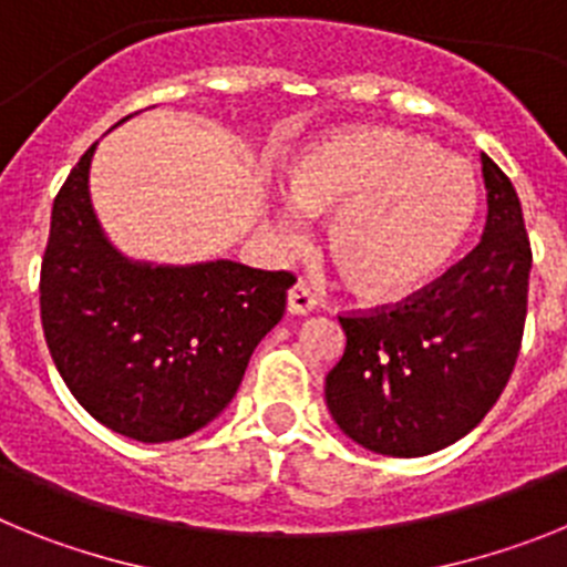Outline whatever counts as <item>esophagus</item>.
<instances>
[{"label": "esophagus", "mask_w": 567, "mask_h": 567, "mask_svg": "<svg viewBox=\"0 0 567 567\" xmlns=\"http://www.w3.org/2000/svg\"><path fill=\"white\" fill-rule=\"evenodd\" d=\"M318 307V295L312 292L309 284H295L287 295V309L292 315H309Z\"/></svg>", "instance_id": "1"}]
</instances>
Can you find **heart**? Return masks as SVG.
<instances>
[{
  "label": "heart",
  "instance_id": "heart-1",
  "mask_svg": "<svg viewBox=\"0 0 567 567\" xmlns=\"http://www.w3.org/2000/svg\"><path fill=\"white\" fill-rule=\"evenodd\" d=\"M289 193L309 213H329V247L369 298L417 292L449 264L474 218V182L449 153L383 127L334 133L289 164ZM289 238L295 207L280 209Z\"/></svg>",
  "mask_w": 567,
  "mask_h": 567
}]
</instances>
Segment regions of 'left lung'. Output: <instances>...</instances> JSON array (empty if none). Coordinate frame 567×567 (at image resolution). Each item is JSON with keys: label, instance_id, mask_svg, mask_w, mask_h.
<instances>
[{"label": "left lung", "instance_id": "1", "mask_svg": "<svg viewBox=\"0 0 567 567\" xmlns=\"http://www.w3.org/2000/svg\"><path fill=\"white\" fill-rule=\"evenodd\" d=\"M488 215L457 267L398 307L343 315V358L327 374L340 432L385 457L457 443L497 403L528 312L530 244L508 175L483 153Z\"/></svg>", "mask_w": 567, "mask_h": 567}]
</instances>
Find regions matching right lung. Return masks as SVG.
<instances>
[{
	"label": "right lung",
	"instance_id": "1",
	"mask_svg": "<svg viewBox=\"0 0 567 567\" xmlns=\"http://www.w3.org/2000/svg\"><path fill=\"white\" fill-rule=\"evenodd\" d=\"M96 144L50 213L39 280L50 358L84 412L115 434L189 437L235 398L295 278L224 258L169 267L118 252L90 204Z\"/></svg>",
	"mask_w": 567,
	"mask_h": 567
}]
</instances>
